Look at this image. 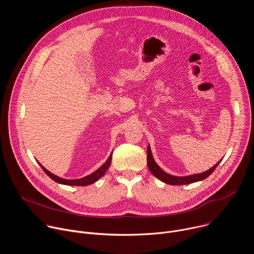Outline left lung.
Returning <instances> with one entry per match:
<instances>
[{"label": "left lung", "mask_w": 254, "mask_h": 254, "mask_svg": "<svg viewBox=\"0 0 254 254\" xmlns=\"http://www.w3.org/2000/svg\"><path fill=\"white\" fill-rule=\"evenodd\" d=\"M147 154H148V167L149 170L151 171V173L158 178L159 180H161L162 182L169 184V185H186V184H191V183H195V182H199V181H202L204 179H206L207 177H209L213 171L217 168V166L219 165L220 161L215 164L212 168H210L208 171L200 173V174H194V175H189V176H182V177H178V176H174V175H170L168 173H166L165 171H163L158 164L155 162L153 155H152V151L150 148V144L148 146V150H147Z\"/></svg>", "instance_id": "8db88e82"}]
</instances>
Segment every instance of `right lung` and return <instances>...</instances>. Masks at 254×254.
<instances>
[{"instance_id": "obj_1", "label": "right lung", "mask_w": 254, "mask_h": 254, "mask_svg": "<svg viewBox=\"0 0 254 254\" xmlns=\"http://www.w3.org/2000/svg\"><path fill=\"white\" fill-rule=\"evenodd\" d=\"M112 155L113 153L111 154V156L108 157V159L106 160V162L100 166L95 172L91 173L90 175L86 176V177H83V178H80V179H74V180H67V179H63V178H60L52 173H50L48 170H46L39 162V165L40 167L42 168V170L53 180L55 181L56 183H59V184H62V185H67V186H87V185H90V184H93L95 183L96 181L98 179H100L104 174L105 172L107 171V169L110 168V165L112 163Z\"/></svg>"}]
</instances>
